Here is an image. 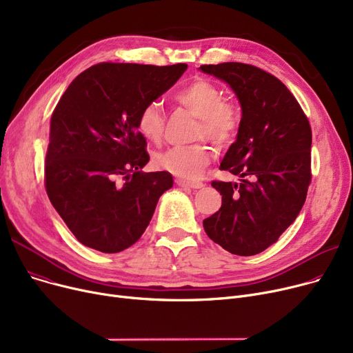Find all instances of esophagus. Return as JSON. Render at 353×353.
<instances>
[{
    "instance_id": "1",
    "label": "esophagus",
    "mask_w": 353,
    "mask_h": 353,
    "mask_svg": "<svg viewBox=\"0 0 353 353\" xmlns=\"http://www.w3.org/2000/svg\"><path fill=\"white\" fill-rule=\"evenodd\" d=\"M176 184L180 188H192V189H200L203 188L201 181H190V180H183V179H177Z\"/></svg>"
}]
</instances>
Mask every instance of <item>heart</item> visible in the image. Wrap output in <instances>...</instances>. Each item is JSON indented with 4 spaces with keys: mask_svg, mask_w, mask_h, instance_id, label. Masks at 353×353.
<instances>
[{
    "mask_svg": "<svg viewBox=\"0 0 353 353\" xmlns=\"http://www.w3.org/2000/svg\"><path fill=\"white\" fill-rule=\"evenodd\" d=\"M176 101L199 119L196 137L206 139L217 147L229 145L237 136L240 113L234 104L225 101L223 91L208 80H196L176 92ZM137 128L148 141L159 143L164 132L161 103H147L137 117ZM212 157L206 144L177 145L159 153L154 160L160 169L183 179H194Z\"/></svg>",
    "mask_w": 353,
    "mask_h": 353,
    "instance_id": "obj_1",
    "label": "heart"
}]
</instances>
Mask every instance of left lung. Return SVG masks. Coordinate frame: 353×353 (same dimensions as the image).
I'll return each instance as SVG.
<instances>
[{"mask_svg":"<svg viewBox=\"0 0 353 353\" xmlns=\"http://www.w3.org/2000/svg\"><path fill=\"white\" fill-rule=\"evenodd\" d=\"M225 81L242 107L236 141L220 170L240 183L213 181L221 208L203 220L214 243L239 256L273 245L301 213L310 184L312 130L302 107L272 74L243 63L200 65Z\"/></svg>","mask_w":353,"mask_h":353,"instance_id":"8db88e82","label":"left lung"}]
</instances>
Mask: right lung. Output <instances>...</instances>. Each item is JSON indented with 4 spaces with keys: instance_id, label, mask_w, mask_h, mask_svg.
I'll return each instance as SVG.
<instances>
[{
    "instance_id": "1",
    "label": "right lung",
    "mask_w": 353,
    "mask_h": 353,
    "mask_svg": "<svg viewBox=\"0 0 353 353\" xmlns=\"http://www.w3.org/2000/svg\"><path fill=\"white\" fill-rule=\"evenodd\" d=\"M188 64L100 63L71 81L51 116L46 190L80 243L119 253L150 223L169 172L150 160L137 128L140 110L173 87Z\"/></svg>"
}]
</instances>
